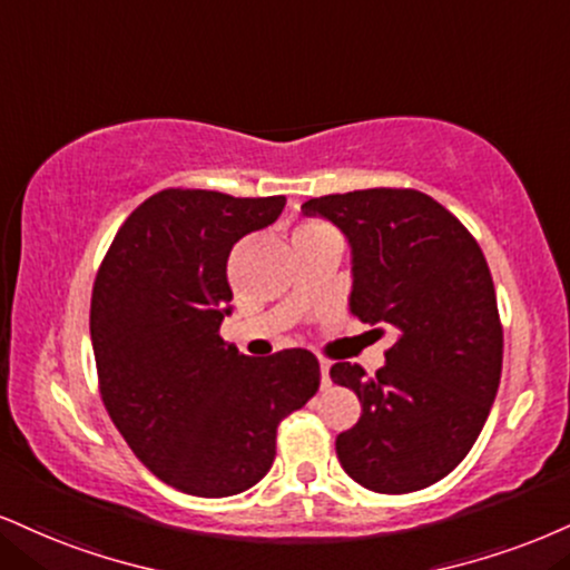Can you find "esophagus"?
I'll use <instances>...</instances> for the list:
<instances>
[{
  "label": "esophagus",
  "mask_w": 570,
  "mask_h": 570,
  "mask_svg": "<svg viewBox=\"0 0 570 570\" xmlns=\"http://www.w3.org/2000/svg\"><path fill=\"white\" fill-rule=\"evenodd\" d=\"M328 368H332V363L321 361V387H324V390L332 385V380H328Z\"/></svg>",
  "instance_id": "1"
}]
</instances>
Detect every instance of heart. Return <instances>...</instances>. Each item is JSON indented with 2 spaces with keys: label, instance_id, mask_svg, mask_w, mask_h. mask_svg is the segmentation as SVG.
<instances>
[{
  "label": "heart",
  "instance_id": "obj_1",
  "mask_svg": "<svg viewBox=\"0 0 570 570\" xmlns=\"http://www.w3.org/2000/svg\"><path fill=\"white\" fill-rule=\"evenodd\" d=\"M321 236L340 238L337 230H334L332 225L321 223V219H307V223L299 225V230H297V238H321Z\"/></svg>",
  "mask_w": 570,
  "mask_h": 570
}]
</instances>
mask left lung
Wrapping results in <instances>:
<instances>
[{"instance_id": "1", "label": "left lung", "mask_w": 570, "mask_h": 570, "mask_svg": "<svg viewBox=\"0 0 570 570\" xmlns=\"http://www.w3.org/2000/svg\"><path fill=\"white\" fill-rule=\"evenodd\" d=\"M351 244V313L393 332L385 366L334 363L361 420L337 435L342 470L376 493L428 489L468 456L502 376L497 294L475 238L435 198L368 188L311 198Z\"/></svg>"}]
</instances>
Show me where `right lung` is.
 Wrapping results in <instances>:
<instances>
[{
    "instance_id": "right-lung-1",
    "label": "right lung",
    "mask_w": 570,
    "mask_h": 570,
    "mask_svg": "<svg viewBox=\"0 0 570 570\" xmlns=\"http://www.w3.org/2000/svg\"><path fill=\"white\" fill-rule=\"evenodd\" d=\"M284 204L161 190L127 217L95 278L89 334L102 403L135 456L194 497L263 481L278 422L321 385L311 351L249 358L219 337L233 311V244L276 223Z\"/></svg>"
}]
</instances>
